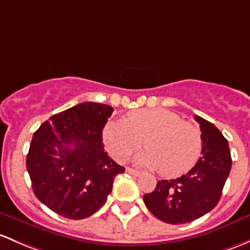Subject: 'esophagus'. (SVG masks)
Segmentation results:
<instances>
[{
	"mask_svg": "<svg viewBox=\"0 0 250 250\" xmlns=\"http://www.w3.org/2000/svg\"><path fill=\"white\" fill-rule=\"evenodd\" d=\"M127 172H128V173H130V175L135 176V177H138V176H140V175H141V172H140V171H136V170L132 169V167H127Z\"/></svg>",
	"mask_w": 250,
	"mask_h": 250,
	"instance_id": "obj_1",
	"label": "esophagus"
}]
</instances>
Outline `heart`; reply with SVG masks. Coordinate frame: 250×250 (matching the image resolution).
<instances>
[{
    "label": "heart",
    "instance_id": "obj_1",
    "mask_svg": "<svg viewBox=\"0 0 250 250\" xmlns=\"http://www.w3.org/2000/svg\"><path fill=\"white\" fill-rule=\"evenodd\" d=\"M104 143L117 162H127L144 145L135 164L158 169L164 177H178L195 165L201 152L200 130L165 109L134 110L128 121L117 120L104 128Z\"/></svg>",
    "mask_w": 250,
    "mask_h": 250
}]
</instances>
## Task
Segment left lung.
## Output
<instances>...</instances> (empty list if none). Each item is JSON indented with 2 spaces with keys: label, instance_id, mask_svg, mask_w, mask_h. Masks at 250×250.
Listing matches in <instances>:
<instances>
[{
  "label": "left lung",
  "instance_id": "left-lung-1",
  "mask_svg": "<svg viewBox=\"0 0 250 250\" xmlns=\"http://www.w3.org/2000/svg\"><path fill=\"white\" fill-rule=\"evenodd\" d=\"M201 129V157L186 175L158 181L144 202L152 214L167 224H186L217 206L231 170L229 143L211 122L195 116Z\"/></svg>",
  "mask_w": 250,
  "mask_h": 250
}]
</instances>
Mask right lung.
Here are the masks:
<instances>
[{
	"label": "right lung",
	"mask_w": 250,
	"mask_h": 250,
	"mask_svg": "<svg viewBox=\"0 0 250 250\" xmlns=\"http://www.w3.org/2000/svg\"><path fill=\"white\" fill-rule=\"evenodd\" d=\"M110 105L80 103L45 121L33 134L26 167L33 193L55 213L83 219L96 213L125 172L104 151Z\"/></svg>",
	"instance_id": "add662e5"
}]
</instances>
